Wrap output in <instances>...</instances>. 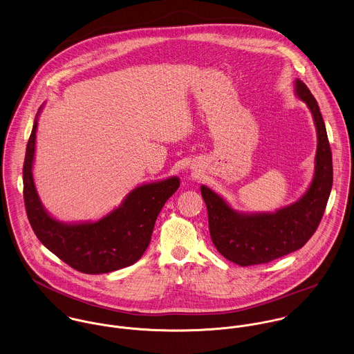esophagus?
<instances>
[{"label":"esophagus","mask_w":354,"mask_h":354,"mask_svg":"<svg viewBox=\"0 0 354 354\" xmlns=\"http://www.w3.org/2000/svg\"><path fill=\"white\" fill-rule=\"evenodd\" d=\"M193 172H194V174H196V172H197V171H196V169H194V168H193Z\"/></svg>","instance_id":"esophagus-1"}]
</instances>
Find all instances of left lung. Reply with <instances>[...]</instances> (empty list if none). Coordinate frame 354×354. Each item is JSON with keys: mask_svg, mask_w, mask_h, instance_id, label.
Listing matches in <instances>:
<instances>
[{"mask_svg": "<svg viewBox=\"0 0 354 354\" xmlns=\"http://www.w3.org/2000/svg\"><path fill=\"white\" fill-rule=\"evenodd\" d=\"M294 94L310 111L317 136L313 176L295 203L274 212H241L201 185L213 245L223 257L241 267L270 263L301 249L316 231L327 207L333 187V156L324 120L317 101L298 77L294 79Z\"/></svg>", "mask_w": 354, "mask_h": 354, "instance_id": "8db88e82", "label": "left lung"}]
</instances>
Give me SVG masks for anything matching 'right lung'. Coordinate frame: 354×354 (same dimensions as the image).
<instances>
[{"label": "right lung", "instance_id": "obj_1", "mask_svg": "<svg viewBox=\"0 0 354 354\" xmlns=\"http://www.w3.org/2000/svg\"><path fill=\"white\" fill-rule=\"evenodd\" d=\"M39 108L26 149L23 167L24 204L30 224L53 254L83 274H106L137 263L147 249L156 218L180 179L169 176L133 189L119 207L97 220L62 221L44 207L34 182L35 140Z\"/></svg>", "mask_w": 354, "mask_h": 354}]
</instances>
